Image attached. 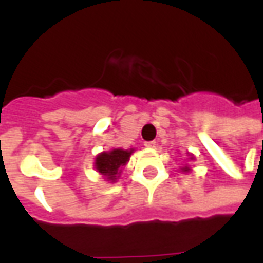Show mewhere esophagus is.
<instances>
[{
	"mask_svg": "<svg viewBox=\"0 0 263 263\" xmlns=\"http://www.w3.org/2000/svg\"><path fill=\"white\" fill-rule=\"evenodd\" d=\"M144 145L145 147H148V148H154L155 145H157V143H155V141H145Z\"/></svg>",
	"mask_w": 263,
	"mask_h": 263,
	"instance_id": "1",
	"label": "esophagus"
}]
</instances>
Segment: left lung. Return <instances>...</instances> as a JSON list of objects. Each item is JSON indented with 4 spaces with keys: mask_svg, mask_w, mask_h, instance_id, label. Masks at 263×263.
Listing matches in <instances>:
<instances>
[{
    "mask_svg": "<svg viewBox=\"0 0 263 263\" xmlns=\"http://www.w3.org/2000/svg\"><path fill=\"white\" fill-rule=\"evenodd\" d=\"M185 171H187V170H185Z\"/></svg>",
    "mask_w": 263,
    "mask_h": 263,
    "instance_id": "1",
    "label": "left lung"
}]
</instances>
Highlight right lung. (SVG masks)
I'll use <instances>...</instances> for the list:
<instances>
[{"mask_svg": "<svg viewBox=\"0 0 263 263\" xmlns=\"http://www.w3.org/2000/svg\"><path fill=\"white\" fill-rule=\"evenodd\" d=\"M133 150H116L109 151V153H102L97 157L95 161V168L98 172H101L103 176H106L109 181H115L116 175L120 174V168H123L127 161H129L130 154Z\"/></svg>", "mask_w": 263, "mask_h": 263, "instance_id": "right-lung-1", "label": "right lung"}]
</instances>
